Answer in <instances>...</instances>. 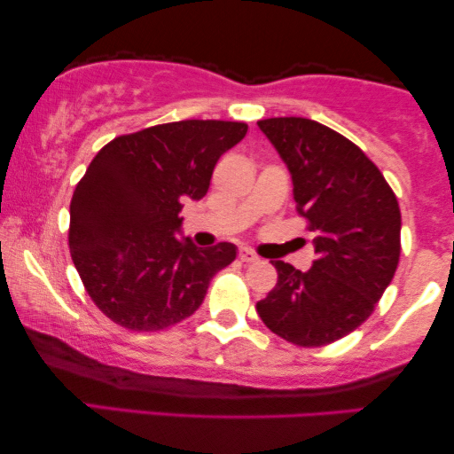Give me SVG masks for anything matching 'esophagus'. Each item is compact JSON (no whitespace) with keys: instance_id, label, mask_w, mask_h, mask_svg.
<instances>
[{"instance_id":"34e87169","label":"esophagus","mask_w":454,"mask_h":454,"mask_svg":"<svg viewBox=\"0 0 454 454\" xmlns=\"http://www.w3.org/2000/svg\"><path fill=\"white\" fill-rule=\"evenodd\" d=\"M238 256H239L241 262H256V260H258V254L250 250V247H241Z\"/></svg>"}]
</instances>
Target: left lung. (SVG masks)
I'll return each mask as SVG.
<instances>
[{
	"instance_id": "obj_1",
	"label": "left lung",
	"mask_w": 454,
	"mask_h": 454,
	"mask_svg": "<svg viewBox=\"0 0 454 454\" xmlns=\"http://www.w3.org/2000/svg\"><path fill=\"white\" fill-rule=\"evenodd\" d=\"M258 128L294 182L297 213L316 233L312 269L275 260L277 285L256 303L278 337L322 347L370 318L401 256V210L380 169L359 146L306 117H270Z\"/></svg>"
}]
</instances>
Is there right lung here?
Masks as SVG:
<instances>
[{
  "instance_id": "add662e5",
  "label": "right lung",
  "mask_w": 454,
  "mask_h": 454,
  "mask_svg": "<svg viewBox=\"0 0 454 454\" xmlns=\"http://www.w3.org/2000/svg\"><path fill=\"white\" fill-rule=\"evenodd\" d=\"M244 121L185 120L117 136L90 160L70 202V254L86 294L129 331L177 325L200 308L235 246L177 239L185 200H200Z\"/></svg>"
}]
</instances>
